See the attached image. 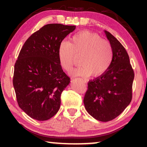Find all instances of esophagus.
I'll return each mask as SVG.
<instances>
[{
	"label": "esophagus",
	"mask_w": 147,
	"mask_h": 147,
	"mask_svg": "<svg viewBox=\"0 0 147 147\" xmlns=\"http://www.w3.org/2000/svg\"><path fill=\"white\" fill-rule=\"evenodd\" d=\"M78 80H80V81H82V82H83V83H84V84H86V82L85 81V80H83V79H82V78H78Z\"/></svg>",
	"instance_id": "obj_1"
}]
</instances>
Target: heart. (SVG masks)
<instances>
[{
	"label": "heart",
	"mask_w": 147,
	"mask_h": 147,
	"mask_svg": "<svg viewBox=\"0 0 147 147\" xmlns=\"http://www.w3.org/2000/svg\"><path fill=\"white\" fill-rule=\"evenodd\" d=\"M62 69L69 71L80 56V65L74 70V76L98 77L107 71L112 63L113 51L109 42L90 31L80 32L69 41H62L57 51Z\"/></svg>",
	"instance_id": "b5f03b06"
}]
</instances>
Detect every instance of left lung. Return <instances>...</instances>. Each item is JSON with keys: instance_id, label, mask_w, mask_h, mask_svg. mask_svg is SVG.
I'll return each mask as SVG.
<instances>
[{"instance_id": "1", "label": "left lung", "mask_w": 147, "mask_h": 147, "mask_svg": "<svg viewBox=\"0 0 147 147\" xmlns=\"http://www.w3.org/2000/svg\"><path fill=\"white\" fill-rule=\"evenodd\" d=\"M104 33L113 51L112 63L105 73L88 82L84 103L92 117L108 122L119 116L131 102L134 74L124 47L111 33Z\"/></svg>"}]
</instances>
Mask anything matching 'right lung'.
<instances>
[{
    "mask_svg": "<svg viewBox=\"0 0 147 147\" xmlns=\"http://www.w3.org/2000/svg\"><path fill=\"white\" fill-rule=\"evenodd\" d=\"M76 26L48 24L25 41L15 65L13 86L19 107L33 119L44 121L56 114L61 92L70 79L59 65V44Z\"/></svg>",
    "mask_w": 147,
    "mask_h": 147,
    "instance_id": "right-lung-1",
    "label": "right lung"
}]
</instances>
